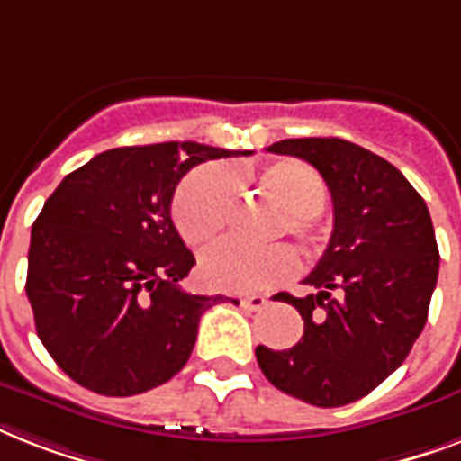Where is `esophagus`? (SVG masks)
I'll return each instance as SVG.
<instances>
[{
	"label": "esophagus",
	"instance_id": "esophagus-1",
	"mask_svg": "<svg viewBox=\"0 0 461 461\" xmlns=\"http://www.w3.org/2000/svg\"><path fill=\"white\" fill-rule=\"evenodd\" d=\"M266 303H267V299H266V296H260V294L241 296V306L251 308V311H258V308H263Z\"/></svg>",
	"mask_w": 461,
	"mask_h": 461
}]
</instances>
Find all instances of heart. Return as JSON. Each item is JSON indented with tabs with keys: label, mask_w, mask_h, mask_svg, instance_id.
<instances>
[{
	"label": "heart",
	"mask_w": 461,
	"mask_h": 461,
	"mask_svg": "<svg viewBox=\"0 0 461 461\" xmlns=\"http://www.w3.org/2000/svg\"><path fill=\"white\" fill-rule=\"evenodd\" d=\"M260 186L282 205L277 234L313 249L322 239L321 212L328 203V186L313 167L299 159H282L258 174ZM231 210V176L220 165L198 167L181 181L172 203V220L179 237L191 249H205L220 239ZM296 270V258L287 246H267L260 251L220 244L201 258V280L220 292H263Z\"/></svg>",
	"instance_id": "1"
}]
</instances>
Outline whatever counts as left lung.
<instances>
[{"mask_svg": "<svg viewBox=\"0 0 461 461\" xmlns=\"http://www.w3.org/2000/svg\"><path fill=\"white\" fill-rule=\"evenodd\" d=\"M313 165L332 195L330 244L303 285L282 294L302 313L289 349L256 347L277 390L313 407H344L394 373L421 335L438 282L430 212L404 174L342 139H287L267 148Z\"/></svg>", "mask_w": 461, "mask_h": 461, "instance_id": "left-lung-1", "label": "left lung"}]
</instances>
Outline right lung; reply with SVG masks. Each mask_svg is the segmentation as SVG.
<instances>
[{
  "instance_id": "obj_1",
  "label": "right lung",
  "mask_w": 461,
  "mask_h": 461,
  "mask_svg": "<svg viewBox=\"0 0 461 461\" xmlns=\"http://www.w3.org/2000/svg\"><path fill=\"white\" fill-rule=\"evenodd\" d=\"M251 155L169 140L114 148L67 174L32 222L25 294L50 357L78 385L131 397L176 375L203 311L222 296L179 287L194 253L172 222L181 176Z\"/></svg>"
}]
</instances>
